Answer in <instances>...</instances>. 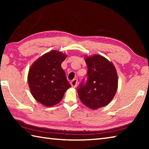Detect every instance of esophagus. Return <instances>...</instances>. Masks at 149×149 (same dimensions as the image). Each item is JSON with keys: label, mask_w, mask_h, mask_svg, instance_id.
<instances>
[{"label": "esophagus", "mask_w": 149, "mask_h": 149, "mask_svg": "<svg viewBox=\"0 0 149 149\" xmlns=\"http://www.w3.org/2000/svg\"><path fill=\"white\" fill-rule=\"evenodd\" d=\"M70 84H71L72 87H74V88L76 87L77 85V79H73L71 81V83H70Z\"/></svg>", "instance_id": "esophagus-1"}]
</instances>
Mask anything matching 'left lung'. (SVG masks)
Segmentation results:
<instances>
[{
    "label": "left lung",
    "instance_id": "1",
    "mask_svg": "<svg viewBox=\"0 0 149 149\" xmlns=\"http://www.w3.org/2000/svg\"><path fill=\"white\" fill-rule=\"evenodd\" d=\"M85 60L88 78L86 84H81L77 93L83 104L96 110L113 99L118 89V74L112 62L101 55H86Z\"/></svg>",
    "mask_w": 149,
    "mask_h": 149
}]
</instances>
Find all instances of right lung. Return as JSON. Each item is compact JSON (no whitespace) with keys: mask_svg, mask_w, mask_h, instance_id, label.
<instances>
[{"mask_svg":"<svg viewBox=\"0 0 149 149\" xmlns=\"http://www.w3.org/2000/svg\"><path fill=\"white\" fill-rule=\"evenodd\" d=\"M65 58V53L51 50L35 60L29 70L30 91L34 99L45 107L58 104L65 92L71 87L61 67Z\"/></svg>","mask_w":149,"mask_h":149,"instance_id":"add662e5","label":"right lung"}]
</instances>
